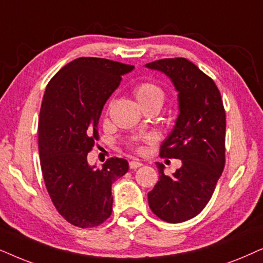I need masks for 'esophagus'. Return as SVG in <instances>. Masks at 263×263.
Here are the masks:
<instances>
[{"label": "esophagus", "instance_id": "obj_1", "mask_svg": "<svg viewBox=\"0 0 263 263\" xmlns=\"http://www.w3.org/2000/svg\"><path fill=\"white\" fill-rule=\"evenodd\" d=\"M141 166H143V163L141 162V161L134 160V161H131V162H129V168H131V170H136V168H138Z\"/></svg>", "mask_w": 263, "mask_h": 263}]
</instances>
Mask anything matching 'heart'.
Segmentation results:
<instances>
[{
    "label": "heart",
    "mask_w": 263,
    "mask_h": 263,
    "mask_svg": "<svg viewBox=\"0 0 263 263\" xmlns=\"http://www.w3.org/2000/svg\"><path fill=\"white\" fill-rule=\"evenodd\" d=\"M135 96L141 106L153 102V101H163V91L159 85L152 82H143L139 83L137 86L135 87ZM142 141L150 142L152 137H144ZM134 148L137 152H142V146L139 145V141H136L134 143Z\"/></svg>",
    "instance_id": "1"
}]
</instances>
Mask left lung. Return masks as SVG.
Listing matches in <instances>:
<instances>
[{
  "instance_id": "8db88e82",
  "label": "left lung",
  "mask_w": 263,
  "mask_h": 263,
  "mask_svg": "<svg viewBox=\"0 0 263 263\" xmlns=\"http://www.w3.org/2000/svg\"><path fill=\"white\" fill-rule=\"evenodd\" d=\"M145 67L164 73L178 91L179 114L160 155L181 160L172 176L156 162L159 181L148 194L149 207L163 221L184 222L207 205L225 167V109L214 80L186 59H162Z\"/></svg>"
}]
</instances>
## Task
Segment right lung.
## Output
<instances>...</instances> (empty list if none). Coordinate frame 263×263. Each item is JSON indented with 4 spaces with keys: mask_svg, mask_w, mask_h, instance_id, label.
Instances as JSON below:
<instances>
[{
    "mask_svg": "<svg viewBox=\"0 0 263 263\" xmlns=\"http://www.w3.org/2000/svg\"><path fill=\"white\" fill-rule=\"evenodd\" d=\"M135 67L100 58H79L48 83L38 122L43 179L55 208L72 225L87 229L109 218L111 185L128 171L125 159L111 157L97 168L87 153L99 141L103 106Z\"/></svg>",
    "mask_w": 263,
    "mask_h": 263,
    "instance_id": "add662e5",
    "label": "right lung"
}]
</instances>
